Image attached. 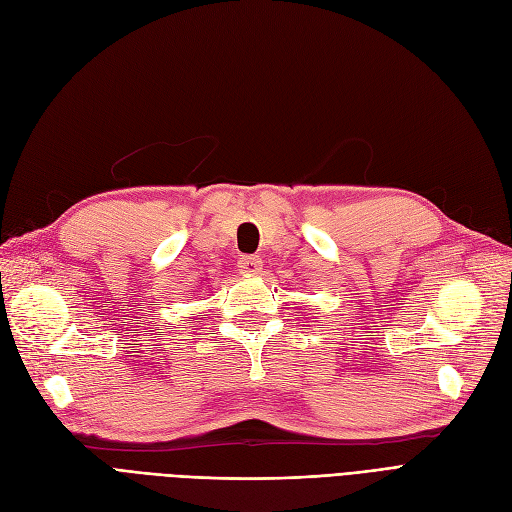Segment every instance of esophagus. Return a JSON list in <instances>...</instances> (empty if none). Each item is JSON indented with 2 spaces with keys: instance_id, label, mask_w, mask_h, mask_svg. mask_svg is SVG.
<instances>
[{
  "instance_id": "34e87169",
  "label": "esophagus",
  "mask_w": 512,
  "mask_h": 512,
  "mask_svg": "<svg viewBox=\"0 0 512 512\" xmlns=\"http://www.w3.org/2000/svg\"><path fill=\"white\" fill-rule=\"evenodd\" d=\"M237 269L241 275H258L262 271V260L258 256H243L237 262Z\"/></svg>"
}]
</instances>
